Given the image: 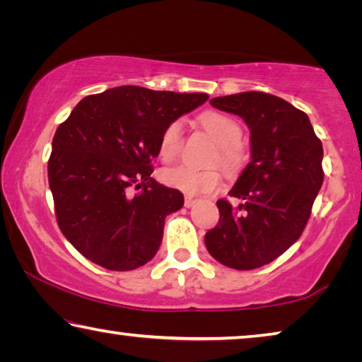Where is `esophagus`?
<instances>
[{
  "label": "esophagus",
  "mask_w": 362,
  "mask_h": 362,
  "mask_svg": "<svg viewBox=\"0 0 362 362\" xmlns=\"http://www.w3.org/2000/svg\"><path fill=\"white\" fill-rule=\"evenodd\" d=\"M196 203V198L193 196H185V207H192Z\"/></svg>",
  "instance_id": "obj_1"
}]
</instances>
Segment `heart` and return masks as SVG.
Returning <instances> with one entry per match:
<instances>
[{"mask_svg": "<svg viewBox=\"0 0 362 362\" xmlns=\"http://www.w3.org/2000/svg\"><path fill=\"white\" fill-rule=\"evenodd\" d=\"M201 124L217 140L218 153L216 161H220V164L230 173L240 169L244 164V159H246V155H244L240 145L243 137L241 126L230 116L216 112H209L201 116ZM182 145L183 122L180 119H174L164 127L161 139H159V155L164 161H173L179 156ZM161 180L170 188L180 189L182 193L193 196L216 192L222 185L223 174L217 168L194 169L189 166H175L164 169Z\"/></svg>", "mask_w": 362, "mask_h": 362, "instance_id": "heart-1", "label": "heart"}]
</instances>
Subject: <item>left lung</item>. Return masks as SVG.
I'll list each match as a JSON object with an SVG mask.
<instances>
[{
    "instance_id": "left-lung-1",
    "label": "left lung",
    "mask_w": 362,
    "mask_h": 362,
    "mask_svg": "<svg viewBox=\"0 0 362 362\" xmlns=\"http://www.w3.org/2000/svg\"><path fill=\"white\" fill-rule=\"evenodd\" d=\"M211 105L249 126L252 159L230 189L240 204L217 201L218 223L204 243L222 265L254 269L303 233L324 180L322 144L306 113L281 97L252 90L216 97Z\"/></svg>"
}]
</instances>
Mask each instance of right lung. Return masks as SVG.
<instances>
[{
    "instance_id": "right-lung-1",
    "label": "right lung",
    "mask_w": 362,
    "mask_h": 362,
    "mask_svg": "<svg viewBox=\"0 0 362 362\" xmlns=\"http://www.w3.org/2000/svg\"><path fill=\"white\" fill-rule=\"evenodd\" d=\"M207 99L119 86L73 108L54 134L47 177L59 228L79 254L113 272L156 255L183 194L153 179L151 161L164 127Z\"/></svg>"
}]
</instances>
